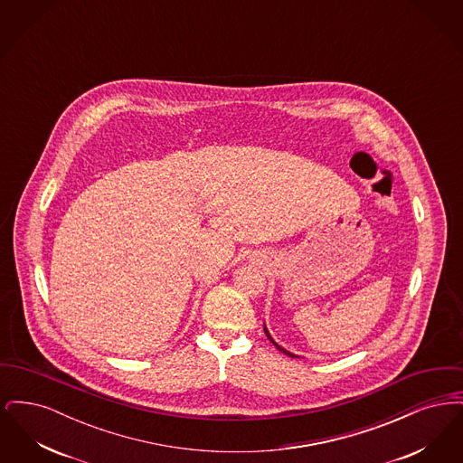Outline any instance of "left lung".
Returning <instances> with one entry per match:
<instances>
[{"label": "left lung", "mask_w": 463, "mask_h": 463, "mask_svg": "<svg viewBox=\"0 0 463 463\" xmlns=\"http://www.w3.org/2000/svg\"><path fill=\"white\" fill-rule=\"evenodd\" d=\"M264 331H265V335H267V338H269V340H270V342H272V344H274V345H276V349H278V351H281V353L287 354V355H289V357H297V355H293V354H289V353H288V351H285V349H283V347H279V345H278V344H276V342H274V340H272V336H270V335H269V331H267V328H265V326H264Z\"/></svg>", "instance_id": "obj_1"}]
</instances>
